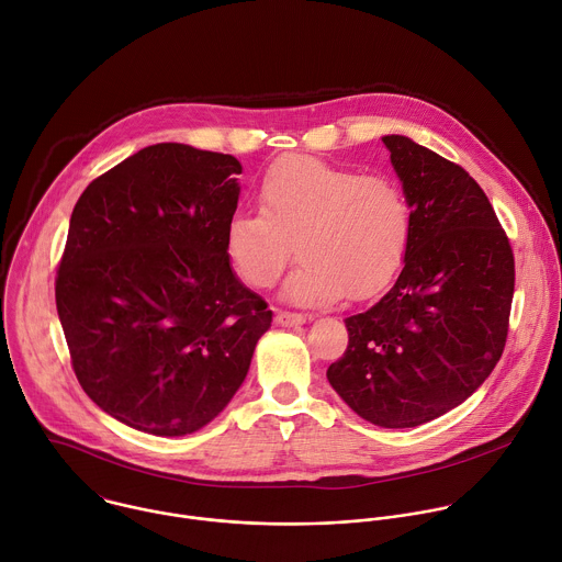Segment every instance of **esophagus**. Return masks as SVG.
I'll return each mask as SVG.
<instances>
[{"instance_id": "esophagus-1", "label": "esophagus", "mask_w": 562, "mask_h": 562, "mask_svg": "<svg viewBox=\"0 0 562 562\" xmlns=\"http://www.w3.org/2000/svg\"><path fill=\"white\" fill-rule=\"evenodd\" d=\"M274 321H277L279 327H296V325H303L307 318L303 314H294V312H283L281 310V312H277Z\"/></svg>"}]
</instances>
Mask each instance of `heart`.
Wrapping results in <instances>:
<instances>
[{"mask_svg":"<svg viewBox=\"0 0 562 562\" xmlns=\"http://www.w3.org/2000/svg\"><path fill=\"white\" fill-rule=\"evenodd\" d=\"M261 213L226 224V252L250 288L281 277L292 244L301 263L283 283L296 305H329L378 294L400 270L411 239V206L386 176H360L310 156L277 160L259 184Z\"/></svg>","mask_w":562,"mask_h":562,"instance_id":"obj_1","label":"heart"}]
</instances>
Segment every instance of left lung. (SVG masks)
<instances>
[{
	"label": "left lung",
	"mask_w": 562,
	"mask_h": 562,
	"mask_svg": "<svg viewBox=\"0 0 562 562\" xmlns=\"http://www.w3.org/2000/svg\"><path fill=\"white\" fill-rule=\"evenodd\" d=\"M382 143L411 206V239L393 288L345 318L349 345L327 380L362 419L413 428L465 402L498 362L514 257L459 165L400 134Z\"/></svg>",
	"instance_id": "obj_1"
}]
</instances>
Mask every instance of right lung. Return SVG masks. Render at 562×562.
Masks as SVG:
<instances>
[{
	"label": "right lung",
	"instance_id": "add662e5",
	"mask_svg": "<svg viewBox=\"0 0 562 562\" xmlns=\"http://www.w3.org/2000/svg\"><path fill=\"white\" fill-rule=\"evenodd\" d=\"M241 162L182 143L140 149L79 198L57 312L79 384L114 419L160 437L213 422L270 329L235 274L226 224Z\"/></svg>",
	"mask_w": 562,
	"mask_h": 562
}]
</instances>
